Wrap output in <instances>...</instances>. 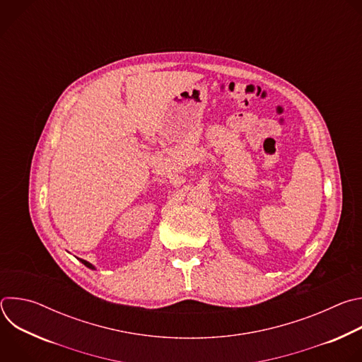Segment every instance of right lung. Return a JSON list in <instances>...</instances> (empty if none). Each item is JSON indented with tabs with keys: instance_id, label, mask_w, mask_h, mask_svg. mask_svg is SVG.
<instances>
[{
	"instance_id": "obj_1",
	"label": "right lung",
	"mask_w": 362,
	"mask_h": 362,
	"mask_svg": "<svg viewBox=\"0 0 362 362\" xmlns=\"http://www.w3.org/2000/svg\"><path fill=\"white\" fill-rule=\"evenodd\" d=\"M80 261H81V264H84L87 268H90V269H95L90 262H87V261H84V259H80Z\"/></svg>"
}]
</instances>
